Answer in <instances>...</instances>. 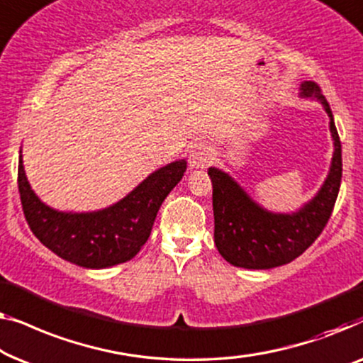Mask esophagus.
<instances>
[{"label": "esophagus", "mask_w": 363, "mask_h": 363, "mask_svg": "<svg viewBox=\"0 0 363 363\" xmlns=\"http://www.w3.org/2000/svg\"><path fill=\"white\" fill-rule=\"evenodd\" d=\"M213 160H216V157H213L212 150H208L207 146H197L194 147L191 155H189V166H191V169H203V167H207Z\"/></svg>", "instance_id": "esophagus-1"}]
</instances>
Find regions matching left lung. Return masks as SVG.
<instances>
[{"label": "left lung", "instance_id": "obj_1", "mask_svg": "<svg viewBox=\"0 0 363 363\" xmlns=\"http://www.w3.org/2000/svg\"><path fill=\"white\" fill-rule=\"evenodd\" d=\"M301 99L318 100L329 115L334 155L329 174L315 196L291 213H277L259 206L225 171L208 167L216 230L213 242L228 263L247 269H269L303 255L324 230L333 213L342 179V146L333 111L315 82L304 80Z\"/></svg>", "mask_w": 363, "mask_h": 363}]
</instances>
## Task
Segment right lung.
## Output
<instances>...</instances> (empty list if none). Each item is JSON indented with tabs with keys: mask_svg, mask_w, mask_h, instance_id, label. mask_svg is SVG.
<instances>
[{
	"mask_svg": "<svg viewBox=\"0 0 363 363\" xmlns=\"http://www.w3.org/2000/svg\"><path fill=\"white\" fill-rule=\"evenodd\" d=\"M186 167V160L160 167L110 207L62 212L35 196L19 151L18 187L24 217L44 247L77 267L101 269L128 262L140 252L150 238L161 203L182 179Z\"/></svg>",
	"mask_w": 363,
	"mask_h": 363,
	"instance_id": "1",
	"label": "right lung"
}]
</instances>
